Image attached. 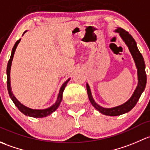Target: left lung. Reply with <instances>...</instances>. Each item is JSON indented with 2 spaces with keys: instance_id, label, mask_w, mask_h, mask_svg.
<instances>
[{
  "instance_id": "left-lung-1",
  "label": "left lung",
  "mask_w": 150,
  "mask_h": 150,
  "mask_svg": "<svg viewBox=\"0 0 150 150\" xmlns=\"http://www.w3.org/2000/svg\"><path fill=\"white\" fill-rule=\"evenodd\" d=\"M115 32L119 33L120 36L121 37L123 40L127 45L128 47H129V50L132 53L133 58L135 61L136 66L137 68V74H138V85H137V89L134 91L132 98L124 104L112 108H105L101 107L95 103V100L92 98L89 86L88 84H86L88 97H89V100L92 105L95 108V109L100 111L101 113L106 115H110V116H116V115H120L129 112L136 105L138 100H139L142 93L144 92L146 84V72H145L144 61L142 55L137 47V42L132 38V35L123 29L118 27V29H115Z\"/></svg>"
}]
</instances>
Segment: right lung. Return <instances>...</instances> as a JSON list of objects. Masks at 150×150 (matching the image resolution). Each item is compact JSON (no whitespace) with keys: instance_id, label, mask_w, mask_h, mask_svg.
Segmentation results:
<instances>
[{"instance_id":"1","label":"right lung","mask_w":150,"mask_h":150,"mask_svg":"<svg viewBox=\"0 0 150 150\" xmlns=\"http://www.w3.org/2000/svg\"><path fill=\"white\" fill-rule=\"evenodd\" d=\"M27 31L24 32V34ZM23 34V35H24ZM21 39H19L18 40H17L15 43L14 46H13V49H12L11 51V55L10 59H9L8 62V65H7V69H6V74H7V88H8V94L10 98H11L12 101L13 102V103L15 104V105L18 108V109L22 112L23 114L26 115H28V116L30 117H33V118H43V117H46L47 115H49L50 114H51L52 112H53L59 106L60 103H61L62 101V98H63V92H64V90L66 87V84H67L68 81H69L70 79L67 80L66 81H65L63 84L62 86L60 89V92L59 94H58V99H57V101L55 102V104L53 105H52L51 107L48 108L47 109H44V110H35V109H31L29 108L26 107L24 106V105H22L21 103H20L19 102L16 100V98H15L14 95H13L11 92V84H10V71H11V63L12 61H13V55H14L15 50H16V47H17L18 44L19 43Z\"/></svg>"}]
</instances>
